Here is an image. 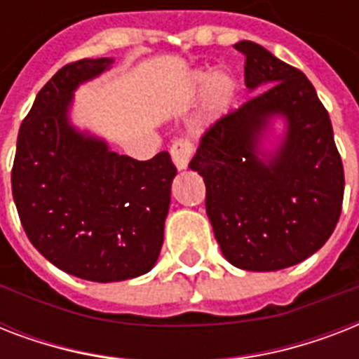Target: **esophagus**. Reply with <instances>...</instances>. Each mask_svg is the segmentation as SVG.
Masks as SVG:
<instances>
[{
	"label": "esophagus",
	"mask_w": 359,
	"mask_h": 359,
	"mask_svg": "<svg viewBox=\"0 0 359 359\" xmlns=\"http://www.w3.org/2000/svg\"><path fill=\"white\" fill-rule=\"evenodd\" d=\"M171 152V158H173V163L177 165L179 171L188 168V163H190V158L194 154V147H191L190 141L186 140H177L173 141V145L169 149Z\"/></svg>",
	"instance_id": "34e87169"
}]
</instances>
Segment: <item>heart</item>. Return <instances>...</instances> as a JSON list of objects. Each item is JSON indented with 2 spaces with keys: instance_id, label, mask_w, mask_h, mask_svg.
<instances>
[{
  "instance_id": "obj_1",
  "label": "heart",
  "mask_w": 359,
  "mask_h": 359,
  "mask_svg": "<svg viewBox=\"0 0 359 359\" xmlns=\"http://www.w3.org/2000/svg\"><path fill=\"white\" fill-rule=\"evenodd\" d=\"M197 86L205 87L210 83V106H212V117L219 115L231 104L235 97V80L229 74H216L210 81L208 74H199L196 78Z\"/></svg>"
}]
</instances>
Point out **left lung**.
Listing matches in <instances>:
<instances>
[{"instance_id":"obj_1","label":"left lung","mask_w":359,"mask_h":359,"mask_svg":"<svg viewBox=\"0 0 359 359\" xmlns=\"http://www.w3.org/2000/svg\"><path fill=\"white\" fill-rule=\"evenodd\" d=\"M235 48L255 95L203 134L190 169L205 180L208 219L225 259L273 272L306 261L332 236L345 173L330 115L306 74L255 42ZM273 116H283L287 130L264 157L262 135Z\"/></svg>"}]
</instances>
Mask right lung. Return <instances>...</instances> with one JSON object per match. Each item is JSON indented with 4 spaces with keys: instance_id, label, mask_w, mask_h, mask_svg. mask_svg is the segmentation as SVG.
I'll list each match as a JSON object with an SVG mask.
<instances>
[{
    "instance_id": "obj_1",
    "label": "right lung",
    "mask_w": 359,
    "mask_h": 359,
    "mask_svg": "<svg viewBox=\"0 0 359 359\" xmlns=\"http://www.w3.org/2000/svg\"><path fill=\"white\" fill-rule=\"evenodd\" d=\"M111 63L80 59L52 76L20 126L11 177L31 244L63 272L97 283L156 264L177 175L168 151L140 162L70 124L78 86Z\"/></svg>"
}]
</instances>
